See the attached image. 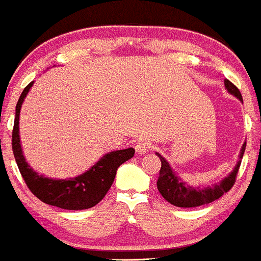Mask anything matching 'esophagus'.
<instances>
[{
  "label": "esophagus",
  "mask_w": 261,
  "mask_h": 261,
  "mask_svg": "<svg viewBox=\"0 0 261 261\" xmlns=\"http://www.w3.org/2000/svg\"><path fill=\"white\" fill-rule=\"evenodd\" d=\"M150 147H152V144H150L149 142L139 141V142H137L136 146H134V148H136L137 154H146Z\"/></svg>",
  "instance_id": "obj_1"
}]
</instances>
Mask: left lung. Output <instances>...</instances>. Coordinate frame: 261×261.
Segmentation results:
<instances>
[{
	"label": "left lung",
	"mask_w": 261,
	"mask_h": 261,
	"mask_svg": "<svg viewBox=\"0 0 261 261\" xmlns=\"http://www.w3.org/2000/svg\"><path fill=\"white\" fill-rule=\"evenodd\" d=\"M225 88L230 94L236 96L243 101V96H241L240 90L230 82V80L225 79ZM246 142L243 144L240 149V160L236 163L235 168L227 177H225L220 184L214 185V186L203 187H191L186 182L182 181L173 171H172L170 163L157 153V155L161 160V170L160 176H158L157 181V189L160 191L161 195L163 196L166 201L171 203V205L177 206V207H197V206L206 205V203L214 202L215 200L221 197L224 193L231 190L236 181V176H238L239 168L241 165V158H243L244 152H245Z\"/></svg>",
	"instance_id": "1"
}]
</instances>
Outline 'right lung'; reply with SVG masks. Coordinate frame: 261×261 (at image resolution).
Instances as JSON below:
<instances>
[{
	"label": "right lung",
	"mask_w": 261,
	"mask_h": 261,
	"mask_svg": "<svg viewBox=\"0 0 261 261\" xmlns=\"http://www.w3.org/2000/svg\"><path fill=\"white\" fill-rule=\"evenodd\" d=\"M32 84L34 82H31L21 93L16 106L12 130V150L21 176L25 179L29 190L47 205L56 206L64 210H87L93 207L103 200L114 181L118 167L133 157L134 149L127 148L107 153L93 167L74 178L54 179L40 176L26 162L18 134L21 106Z\"/></svg>",
	"instance_id": "right-lung-1"
}]
</instances>
